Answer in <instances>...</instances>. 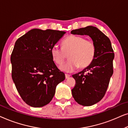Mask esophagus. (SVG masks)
Masks as SVG:
<instances>
[{
    "instance_id": "34e87169",
    "label": "esophagus",
    "mask_w": 128,
    "mask_h": 128,
    "mask_svg": "<svg viewBox=\"0 0 128 128\" xmlns=\"http://www.w3.org/2000/svg\"><path fill=\"white\" fill-rule=\"evenodd\" d=\"M70 76V74H65V78H69V77Z\"/></svg>"
}]
</instances>
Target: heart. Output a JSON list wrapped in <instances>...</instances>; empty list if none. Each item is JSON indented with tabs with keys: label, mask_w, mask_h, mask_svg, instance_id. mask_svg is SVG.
<instances>
[{
	"label": "heart",
	"mask_w": 128,
	"mask_h": 128,
	"mask_svg": "<svg viewBox=\"0 0 128 128\" xmlns=\"http://www.w3.org/2000/svg\"><path fill=\"white\" fill-rule=\"evenodd\" d=\"M50 53L56 64H61L69 54L70 60L60 66L66 72H72L79 67L85 68L93 61L96 55V47L92 41L78 36H70L62 42V48L54 45Z\"/></svg>",
	"instance_id": "heart-1"
}]
</instances>
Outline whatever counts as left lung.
<instances>
[{
    "label": "left lung",
    "instance_id": "8db88e82",
    "mask_svg": "<svg viewBox=\"0 0 128 128\" xmlns=\"http://www.w3.org/2000/svg\"><path fill=\"white\" fill-rule=\"evenodd\" d=\"M74 35L88 36L96 47L93 61L79 73L72 75L76 84L72 90L78 104L91 106L104 97L113 74L114 53L109 38L97 27L87 26L71 31Z\"/></svg>",
    "mask_w": 128,
    "mask_h": 128
}]
</instances>
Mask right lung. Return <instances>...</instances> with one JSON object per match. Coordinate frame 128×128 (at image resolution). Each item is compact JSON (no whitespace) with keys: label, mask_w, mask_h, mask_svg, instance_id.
<instances>
[{"label":"right lung","mask_w":128,"mask_h":128,"mask_svg":"<svg viewBox=\"0 0 128 128\" xmlns=\"http://www.w3.org/2000/svg\"><path fill=\"white\" fill-rule=\"evenodd\" d=\"M65 33L34 28L15 42L10 58L12 78L21 97L30 106L42 107L49 104L56 86L65 79L50 53Z\"/></svg>","instance_id":"obj_1"}]
</instances>
